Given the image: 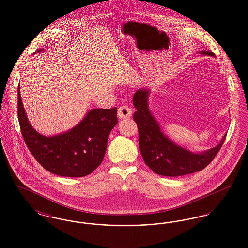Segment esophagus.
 I'll use <instances>...</instances> for the list:
<instances>
[{
  "label": "esophagus",
  "instance_id": "esophagus-1",
  "mask_svg": "<svg viewBox=\"0 0 248 248\" xmlns=\"http://www.w3.org/2000/svg\"><path fill=\"white\" fill-rule=\"evenodd\" d=\"M132 115V110L129 107L126 105H123V106L119 107L118 108V118L126 119L129 118L130 116Z\"/></svg>",
  "mask_w": 248,
  "mask_h": 248
}]
</instances>
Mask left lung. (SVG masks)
Returning a JSON list of instances; mask_svg holds the SVG:
<instances>
[{"mask_svg": "<svg viewBox=\"0 0 248 248\" xmlns=\"http://www.w3.org/2000/svg\"><path fill=\"white\" fill-rule=\"evenodd\" d=\"M215 57L209 51L199 52ZM150 89L141 88L133 96L137 111L133 119L139 128L140 149L142 158L154 173L165 177H179L202 170L212 162L221 148L227 134L217 146L202 153H192L167 138L152 114L148 98Z\"/></svg>", "mask_w": 248, "mask_h": 248, "instance_id": "8db88e82", "label": "left lung"}]
</instances>
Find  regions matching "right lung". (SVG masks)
Returning <instances> with one entry per match:
<instances>
[{
  "label": "right lung",
  "instance_id": "1",
  "mask_svg": "<svg viewBox=\"0 0 248 248\" xmlns=\"http://www.w3.org/2000/svg\"><path fill=\"white\" fill-rule=\"evenodd\" d=\"M44 50H38L42 52ZM17 115L24 141L45 169L61 177H84L101 164L108 138L117 124V108H94L71 130L44 136L30 124L17 88Z\"/></svg>",
  "mask_w": 248,
  "mask_h": 248
}]
</instances>
